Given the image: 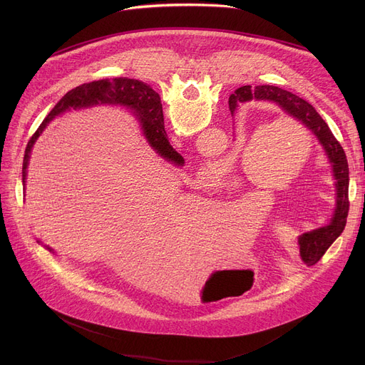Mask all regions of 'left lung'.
Segmentation results:
<instances>
[{
	"label": "left lung",
	"instance_id": "1",
	"mask_svg": "<svg viewBox=\"0 0 365 365\" xmlns=\"http://www.w3.org/2000/svg\"><path fill=\"white\" fill-rule=\"evenodd\" d=\"M271 101L279 105L287 113L292 115L297 121L308 127L322 145L329 155V160L333 165V173L336 178V190H337V205L334 216L330 225L315 229L312 232L303 234L299 238L300 256L306 264H315L327 248L340 237L344 226H346V217L349 212V167L346 153H344L340 143L333 136L330 127L327 125L317 109L299 96L275 86H260L252 88V86H242L235 90L229 98V109L234 113L238 102L247 101Z\"/></svg>",
	"mask_w": 365,
	"mask_h": 365
}]
</instances>
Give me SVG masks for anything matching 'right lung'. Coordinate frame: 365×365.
Instances as JSON below:
<instances>
[{
	"instance_id": "add662e5",
	"label": "right lung",
	"mask_w": 365,
	"mask_h": 365,
	"mask_svg": "<svg viewBox=\"0 0 365 365\" xmlns=\"http://www.w3.org/2000/svg\"><path fill=\"white\" fill-rule=\"evenodd\" d=\"M98 103H121L131 106L136 110L138 117L142 123L143 133L148 138L150 146L155 148L158 153L178 165L183 164V158L173 149L167 140V133L164 130V117L163 106L160 103V96L153 91L148 84L139 80L130 78H112V80H99L78 86L68 91L63 98L56 103V106L50 110V113L44 118L41 125L34 133V136L28 142L25 157H24V168L22 178L24 182L26 179V167L29 163V153L40 136L46 125L69 108H83ZM50 250V248H48ZM51 252V250H50Z\"/></svg>"
}]
</instances>
